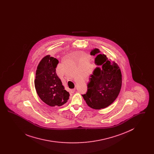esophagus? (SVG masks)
Listing matches in <instances>:
<instances>
[{"instance_id": "34e87169", "label": "esophagus", "mask_w": 154, "mask_h": 154, "mask_svg": "<svg viewBox=\"0 0 154 154\" xmlns=\"http://www.w3.org/2000/svg\"><path fill=\"white\" fill-rule=\"evenodd\" d=\"M74 92H75V89H70V92L71 94H73Z\"/></svg>"}]
</instances>
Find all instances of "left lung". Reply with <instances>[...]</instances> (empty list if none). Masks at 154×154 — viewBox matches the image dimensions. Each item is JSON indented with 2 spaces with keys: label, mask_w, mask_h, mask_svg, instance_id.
Here are the masks:
<instances>
[{
  "label": "left lung",
  "mask_w": 154,
  "mask_h": 154,
  "mask_svg": "<svg viewBox=\"0 0 154 154\" xmlns=\"http://www.w3.org/2000/svg\"><path fill=\"white\" fill-rule=\"evenodd\" d=\"M99 52L97 48L91 52V55H96L95 63L97 67L89 76L86 94L82 95L88 106L94 109L106 108L114 102L122 85V75L118 65Z\"/></svg>",
  "instance_id": "1"
}]
</instances>
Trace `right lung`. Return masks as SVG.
<instances>
[{"instance_id":"1","label":"right lung","mask_w":154,"mask_h":154,"mask_svg":"<svg viewBox=\"0 0 154 154\" xmlns=\"http://www.w3.org/2000/svg\"><path fill=\"white\" fill-rule=\"evenodd\" d=\"M58 59L47 55L37 68L35 86L37 94L43 102L50 106H60L67 102L69 93L65 89L56 73Z\"/></svg>"}]
</instances>
